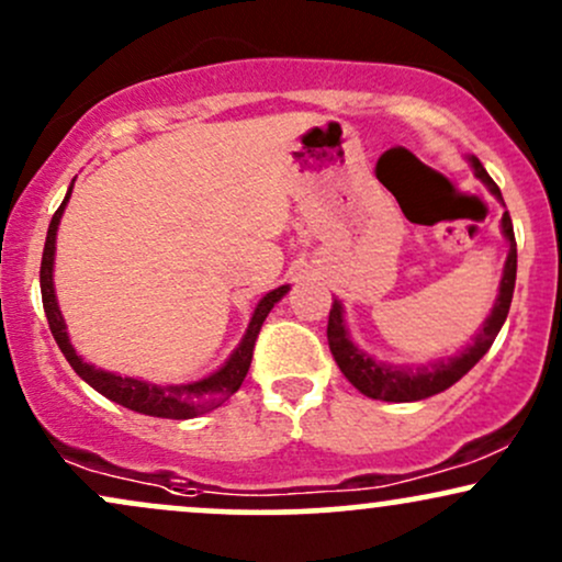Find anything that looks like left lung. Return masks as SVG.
Returning <instances> with one entry per match:
<instances>
[{"label": "left lung", "mask_w": 562, "mask_h": 562, "mask_svg": "<svg viewBox=\"0 0 562 562\" xmlns=\"http://www.w3.org/2000/svg\"><path fill=\"white\" fill-rule=\"evenodd\" d=\"M468 160L470 166H473L475 177L488 187V192H492L496 200H502L499 187L494 184V179L488 177L486 169H483L481 160L475 156H470ZM502 232H505L509 250L505 272H502L499 282V295H496L492 314L483 322V327L473 338V344H468L460 353H454V357L436 359V362L420 367H398L378 362L370 353H364L362 348L353 346V340L348 338L346 330L344 306H340V301H333L330 319H327V344H330V351L335 362L340 367V372H344L353 389L362 391L364 396L370 398H380V402H420V398L436 396V393L447 391L449 385H454L457 380L468 375V372L481 362V357L492 348L494 338L499 335L502 325H505L509 303H513L515 272H518V248H515L513 218H509L507 211L502 214Z\"/></svg>", "instance_id": "obj_1"}]
</instances>
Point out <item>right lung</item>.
Segmentation results:
<instances>
[{
	"instance_id": "add662e5",
	"label": "right lung",
	"mask_w": 562,
	"mask_h": 562,
	"mask_svg": "<svg viewBox=\"0 0 562 562\" xmlns=\"http://www.w3.org/2000/svg\"><path fill=\"white\" fill-rule=\"evenodd\" d=\"M76 182V179H74ZM70 190L74 184L68 187L66 200L60 203V209L55 211L53 222H49L47 229V240H44V254H42V272H38V282H42V303H44V314H47L49 330H53L57 346H60L63 357L68 359V364L74 367L76 375L81 380H87L89 385L97 393H102L111 402L126 406V409L139 412V415H150V417H169V420H190V417L203 415V412L216 409L222 406L227 398L243 385L245 375H248L250 359H254V346L256 338H259L263 319L267 314L272 312V306L282 295L288 293V285L272 290L259 301L256 306L254 317H250L248 330H245L243 340L237 344L235 351L229 353V359L218 367L216 372H211L209 378L195 380V383H179V385H156L147 383V380L139 378H121L115 372H105L97 370L94 364L83 362V359L76 353V348L70 346L68 330H66V319H63L60 306H57V295H55V282H53V267H55V240H57V224H60L63 211H66Z\"/></svg>"
}]
</instances>
